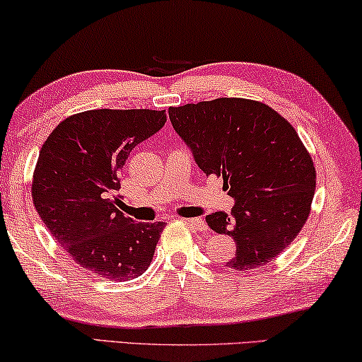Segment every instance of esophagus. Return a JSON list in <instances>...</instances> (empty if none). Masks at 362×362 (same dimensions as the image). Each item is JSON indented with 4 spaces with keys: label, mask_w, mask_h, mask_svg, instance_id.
I'll list each match as a JSON object with an SVG mask.
<instances>
[{
    "label": "esophagus",
    "mask_w": 362,
    "mask_h": 362,
    "mask_svg": "<svg viewBox=\"0 0 362 362\" xmlns=\"http://www.w3.org/2000/svg\"><path fill=\"white\" fill-rule=\"evenodd\" d=\"M185 221L192 226V228H195L197 230H206L208 229L206 223H204L202 218H190V219H185Z\"/></svg>",
    "instance_id": "obj_1"
}]
</instances>
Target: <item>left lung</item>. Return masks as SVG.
<instances>
[{"instance_id": "obj_1", "label": "left lung", "mask_w": 362, "mask_h": 362, "mask_svg": "<svg viewBox=\"0 0 362 362\" xmlns=\"http://www.w3.org/2000/svg\"><path fill=\"white\" fill-rule=\"evenodd\" d=\"M169 118L206 175L223 177L235 199L230 214L206 216L214 233L235 242L226 267L267 265L304 228L315 192V167L293 125L262 102L221 99L170 107Z\"/></svg>"}]
</instances>
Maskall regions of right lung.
<instances>
[{
    "instance_id": "add662e5",
    "label": "right lung",
    "mask_w": 362,
    "mask_h": 362,
    "mask_svg": "<svg viewBox=\"0 0 362 362\" xmlns=\"http://www.w3.org/2000/svg\"><path fill=\"white\" fill-rule=\"evenodd\" d=\"M165 110L74 113L40 149L32 179L37 213L83 269L110 281L146 272L165 223H136L118 209L122 167L164 127Z\"/></svg>"
}]
</instances>
